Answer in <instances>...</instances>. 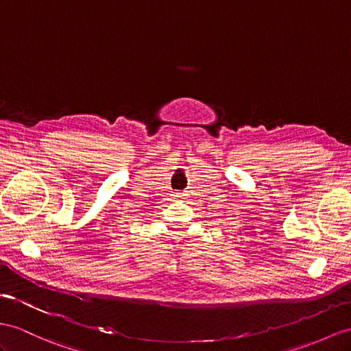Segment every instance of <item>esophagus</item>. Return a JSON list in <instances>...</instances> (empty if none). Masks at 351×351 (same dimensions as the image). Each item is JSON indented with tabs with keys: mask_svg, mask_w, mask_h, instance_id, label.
Wrapping results in <instances>:
<instances>
[{
	"mask_svg": "<svg viewBox=\"0 0 351 351\" xmlns=\"http://www.w3.org/2000/svg\"><path fill=\"white\" fill-rule=\"evenodd\" d=\"M174 196H176V198H183L184 195H183L182 192H176V195H174Z\"/></svg>",
	"mask_w": 351,
	"mask_h": 351,
	"instance_id": "1",
	"label": "esophagus"
}]
</instances>
